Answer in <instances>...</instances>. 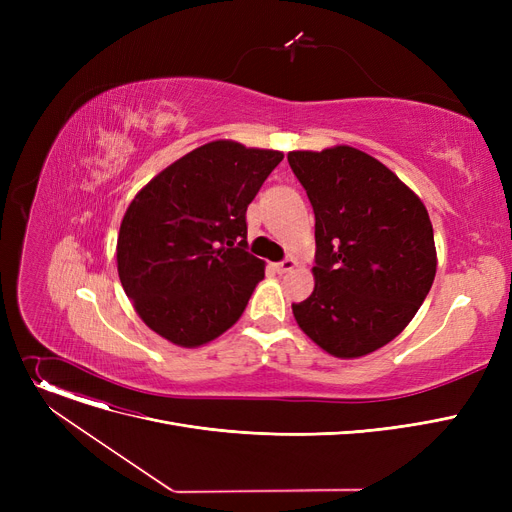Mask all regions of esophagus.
<instances>
[{"instance_id": "1", "label": "esophagus", "mask_w": 512, "mask_h": 512, "mask_svg": "<svg viewBox=\"0 0 512 512\" xmlns=\"http://www.w3.org/2000/svg\"><path fill=\"white\" fill-rule=\"evenodd\" d=\"M294 267H297V261H294V259H284V261H280V263H274V270H276L278 274L292 272Z\"/></svg>"}]
</instances>
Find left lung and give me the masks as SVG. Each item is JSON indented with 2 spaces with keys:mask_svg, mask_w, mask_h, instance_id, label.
Masks as SVG:
<instances>
[{
  "mask_svg": "<svg viewBox=\"0 0 512 512\" xmlns=\"http://www.w3.org/2000/svg\"><path fill=\"white\" fill-rule=\"evenodd\" d=\"M315 213V288L292 303L326 353L355 359L409 326L436 278L434 228L421 199L382 161L348 145L290 151Z\"/></svg>",
  "mask_w": 512,
  "mask_h": 512,
  "instance_id": "8db88e82",
  "label": "left lung"
}]
</instances>
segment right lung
Masks as SVG:
<instances>
[{"label": "right lung", "instance_id": "right-lung-1", "mask_svg": "<svg viewBox=\"0 0 512 512\" xmlns=\"http://www.w3.org/2000/svg\"><path fill=\"white\" fill-rule=\"evenodd\" d=\"M282 159L280 151L213 141L132 199L118 234V276L161 338L195 348L245 311L265 276V263L247 251V207Z\"/></svg>", "mask_w": 512, "mask_h": 512}]
</instances>
